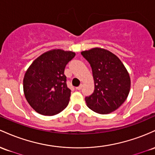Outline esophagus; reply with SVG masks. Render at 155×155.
Wrapping results in <instances>:
<instances>
[{
  "mask_svg": "<svg viewBox=\"0 0 155 155\" xmlns=\"http://www.w3.org/2000/svg\"><path fill=\"white\" fill-rule=\"evenodd\" d=\"M83 84H81L79 86L76 87V89H77V90H81V88H83Z\"/></svg>",
  "mask_w": 155,
  "mask_h": 155,
  "instance_id": "1",
  "label": "esophagus"
}]
</instances>
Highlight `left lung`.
<instances>
[{
    "instance_id": "1",
    "label": "left lung",
    "mask_w": 155,
    "mask_h": 155,
    "mask_svg": "<svg viewBox=\"0 0 155 155\" xmlns=\"http://www.w3.org/2000/svg\"><path fill=\"white\" fill-rule=\"evenodd\" d=\"M91 65L94 91L85 98L87 106L97 114L116 110L127 98L130 78L121 60L111 52L95 48L81 52Z\"/></svg>"
}]
</instances>
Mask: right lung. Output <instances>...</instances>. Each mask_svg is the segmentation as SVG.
<instances>
[{"instance_id": "obj_1", "label": "right lung", "mask_w": 155, "mask_h": 155, "mask_svg": "<svg viewBox=\"0 0 155 155\" xmlns=\"http://www.w3.org/2000/svg\"><path fill=\"white\" fill-rule=\"evenodd\" d=\"M75 53L51 50L36 58L26 71L23 91L34 110L44 116H54L67 107L71 90L64 74L66 65Z\"/></svg>"}]
</instances>
